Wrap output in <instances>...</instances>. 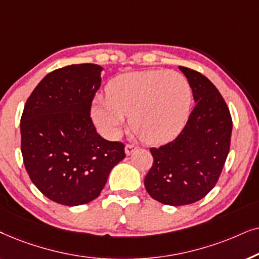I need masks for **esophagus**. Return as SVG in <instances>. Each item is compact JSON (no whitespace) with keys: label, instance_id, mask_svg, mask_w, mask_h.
<instances>
[{"label":"esophagus","instance_id":"obj_1","mask_svg":"<svg viewBox=\"0 0 259 259\" xmlns=\"http://www.w3.org/2000/svg\"><path fill=\"white\" fill-rule=\"evenodd\" d=\"M136 149H137V147L134 146V144H126L125 149H124V150H125L126 155H132Z\"/></svg>","mask_w":259,"mask_h":259}]
</instances>
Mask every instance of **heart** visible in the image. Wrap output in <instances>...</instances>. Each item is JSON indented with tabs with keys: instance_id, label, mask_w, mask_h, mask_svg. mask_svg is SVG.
Wrapping results in <instances>:
<instances>
[{
	"instance_id": "heart-1",
	"label": "heart",
	"mask_w": 259,
	"mask_h": 259,
	"mask_svg": "<svg viewBox=\"0 0 259 259\" xmlns=\"http://www.w3.org/2000/svg\"><path fill=\"white\" fill-rule=\"evenodd\" d=\"M192 89L184 75L173 71L127 72L113 79L108 97L98 96L92 117L109 137H117L126 116L144 142L158 144L177 137L192 108Z\"/></svg>"
}]
</instances>
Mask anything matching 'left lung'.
Segmentation results:
<instances>
[{"label": "left lung", "mask_w": 259, "mask_h": 259, "mask_svg": "<svg viewBox=\"0 0 259 259\" xmlns=\"http://www.w3.org/2000/svg\"><path fill=\"white\" fill-rule=\"evenodd\" d=\"M195 108L171 142L151 148L154 163L144 179L151 198L169 206L189 205L214 187L230 150L232 119L218 89L205 75L180 66Z\"/></svg>", "instance_id": "1"}]
</instances>
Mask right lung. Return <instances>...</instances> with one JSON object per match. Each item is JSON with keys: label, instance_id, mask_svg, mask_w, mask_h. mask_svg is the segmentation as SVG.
Returning <instances> with one entry per match:
<instances>
[{"label": "right lung", "instance_id": "right-lung-1", "mask_svg": "<svg viewBox=\"0 0 259 259\" xmlns=\"http://www.w3.org/2000/svg\"><path fill=\"white\" fill-rule=\"evenodd\" d=\"M102 71L95 64L58 68L37 84L23 109L26 170L35 187L60 205L98 198L110 171L125 157L124 144L98 135L90 117Z\"/></svg>", "mask_w": 259, "mask_h": 259}]
</instances>
